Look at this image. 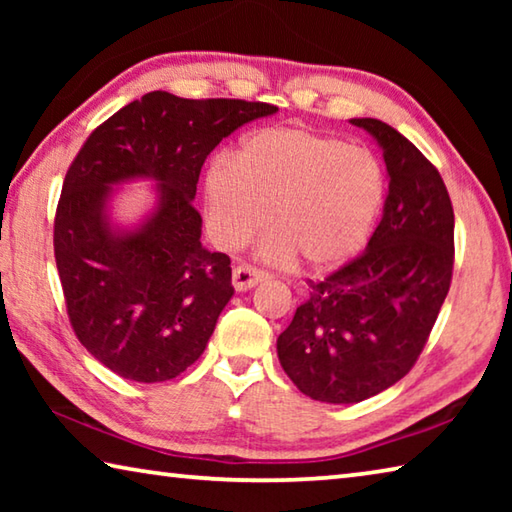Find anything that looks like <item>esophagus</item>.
Listing matches in <instances>:
<instances>
[{
  "mask_svg": "<svg viewBox=\"0 0 512 512\" xmlns=\"http://www.w3.org/2000/svg\"><path fill=\"white\" fill-rule=\"evenodd\" d=\"M262 280H266V273L262 271V268L241 264L235 268V271H232V287H235L237 291L253 289Z\"/></svg>",
  "mask_w": 512,
  "mask_h": 512,
  "instance_id": "esophagus-1",
  "label": "esophagus"
}]
</instances>
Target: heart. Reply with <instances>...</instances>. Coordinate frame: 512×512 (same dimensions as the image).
Instances as JSON below:
<instances>
[{
	"instance_id": "heart-1",
	"label": "heart",
	"mask_w": 512,
	"mask_h": 512,
	"mask_svg": "<svg viewBox=\"0 0 512 512\" xmlns=\"http://www.w3.org/2000/svg\"><path fill=\"white\" fill-rule=\"evenodd\" d=\"M205 219L214 241L239 248L273 219L262 255H296L314 271L343 266L366 244L386 196L375 153L298 126L264 128L241 142L235 160L205 173ZM274 216H270V210Z\"/></svg>"
}]
</instances>
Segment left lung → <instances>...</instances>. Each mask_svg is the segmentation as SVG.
Here are the masks:
<instances>
[{
	"label": "left lung",
	"mask_w": 512,
	"mask_h": 512,
	"mask_svg": "<svg viewBox=\"0 0 512 512\" xmlns=\"http://www.w3.org/2000/svg\"><path fill=\"white\" fill-rule=\"evenodd\" d=\"M384 151L388 196L363 253L320 282L277 336V357L311 400L354 404L418 361L454 268V210L438 169L393 126L350 119Z\"/></svg>",
	"instance_id": "1"
}]
</instances>
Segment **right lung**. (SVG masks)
Listing matches in <instances>:
<instances>
[{
    "label": "right lung",
    "instance_id": "1",
    "mask_svg": "<svg viewBox=\"0 0 512 512\" xmlns=\"http://www.w3.org/2000/svg\"><path fill=\"white\" fill-rule=\"evenodd\" d=\"M271 103L149 92L94 131L69 167L54 253L69 323L119 377L155 384L201 357L232 293L230 257L201 244L192 205L207 155ZM153 179L156 205L135 226L109 216L114 187Z\"/></svg>",
    "mask_w": 512,
    "mask_h": 512
}]
</instances>
